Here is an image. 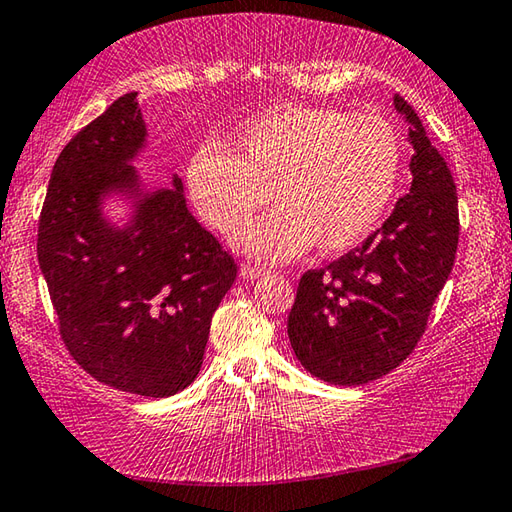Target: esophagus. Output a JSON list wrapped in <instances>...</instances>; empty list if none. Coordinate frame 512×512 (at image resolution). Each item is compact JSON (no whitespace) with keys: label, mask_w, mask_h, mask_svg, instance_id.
Here are the masks:
<instances>
[{"label":"esophagus","mask_w":512,"mask_h":512,"mask_svg":"<svg viewBox=\"0 0 512 512\" xmlns=\"http://www.w3.org/2000/svg\"><path fill=\"white\" fill-rule=\"evenodd\" d=\"M239 275L244 277V280H259V277L266 275V271H264L262 266L250 264V262H244V264H241V268H239Z\"/></svg>","instance_id":"1"}]
</instances>
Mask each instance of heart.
<instances>
[{"instance_id": "1", "label": "heart", "mask_w": 512, "mask_h": 512, "mask_svg": "<svg viewBox=\"0 0 512 512\" xmlns=\"http://www.w3.org/2000/svg\"><path fill=\"white\" fill-rule=\"evenodd\" d=\"M205 142L187 162L189 201L214 230L235 232L270 202L281 210L232 237L239 253L287 262L316 244L345 253L377 228L393 201L402 146L379 112L284 103L241 126L230 140Z\"/></svg>"}]
</instances>
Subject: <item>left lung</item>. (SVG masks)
I'll return each mask as SVG.
<instances>
[{
	"mask_svg": "<svg viewBox=\"0 0 512 512\" xmlns=\"http://www.w3.org/2000/svg\"><path fill=\"white\" fill-rule=\"evenodd\" d=\"M393 106L409 124V194L359 248L300 277L287 323L296 359L336 386L368 384L409 357L456 257L452 173L418 112L400 94Z\"/></svg>",
	"mask_w": 512,
	"mask_h": 512,
	"instance_id": "1",
	"label": "left lung"
}]
</instances>
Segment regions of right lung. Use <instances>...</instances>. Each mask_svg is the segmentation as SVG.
Listing matches in <instances>:
<instances>
[{"instance_id":"obj_1","label":"right lung","mask_w":512,"mask_h":512,"mask_svg":"<svg viewBox=\"0 0 512 512\" xmlns=\"http://www.w3.org/2000/svg\"><path fill=\"white\" fill-rule=\"evenodd\" d=\"M137 92L110 103L58 155L38 225V262L76 363L117 391L169 397L196 379L212 314L237 264L187 210L183 180L146 187ZM129 207L124 224L105 212Z\"/></svg>"}]
</instances>
